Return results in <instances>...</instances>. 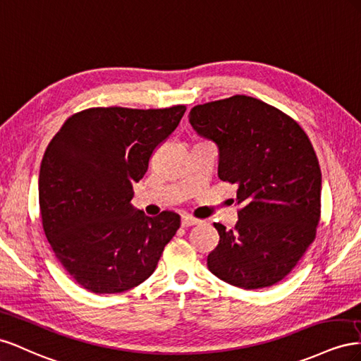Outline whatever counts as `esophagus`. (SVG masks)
I'll return each mask as SVG.
<instances>
[{"label":"esophagus","instance_id":"obj_1","mask_svg":"<svg viewBox=\"0 0 361 361\" xmlns=\"http://www.w3.org/2000/svg\"><path fill=\"white\" fill-rule=\"evenodd\" d=\"M201 221L193 218V216H183L181 218V226H184V228H188V226H193V225H198Z\"/></svg>","mask_w":361,"mask_h":361}]
</instances>
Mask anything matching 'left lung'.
Listing matches in <instances>:
<instances>
[{
    "label": "left lung",
    "mask_w": 361,
    "mask_h": 361,
    "mask_svg": "<svg viewBox=\"0 0 361 361\" xmlns=\"http://www.w3.org/2000/svg\"><path fill=\"white\" fill-rule=\"evenodd\" d=\"M192 127L219 148L218 175L238 184L239 221L213 224L219 243L213 275L242 289H263L292 272L316 238L322 173L310 139L293 118L266 102L234 95L195 106Z\"/></svg>",
    "instance_id": "obj_1"
}]
</instances>
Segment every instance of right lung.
Returning a JSON list of instances; mask_svg holds the SVG:
<instances>
[{
    "mask_svg": "<svg viewBox=\"0 0 361 361\" xmlns=\"http://www.w3.org/2000/svg\"><path fill=\"white\" fill-rule=\"evenodd\" d=\"M186 106L92 107L69 116L40 163L39 209L57 260L94 293H121L156 271L180 214L135 210L133 183L177 128Z\"/></svg>",
    "mask_w": 361,
    "mask_h": 361,
    "instance_id": "1",
    "label": "right lung"
}]
</instances>
